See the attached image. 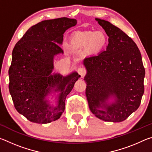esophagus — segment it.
I'll list each match as a JSON object with an SVG mask.
<instances>
[{"label":"esophagus","instance_id":"obj_1","mask_svg":"<svg viewBox=\"0 0 152 152\" xmlns=\"http://www.w3.org/2000/svg\"><path fill=\"white\" fill-rule=\"evenodd\" d=\"M78 74L80 75L82 77L84 76L85 75L86 73V68H84V67L82 66V67H79L78 69Z\"/></svg>","mask_w":152,"mask_h":152}]
</instances>
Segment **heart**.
<instances>
[{"mask_svg":"<svg viewBox=\"0 0 152 152\" xmlns=\"http://www.w3.org/2000/svg\"><path fill=\"white\" fill-rule=\"evenodd\" d=\"M77 42L82 45L91 44V48L95 50L101 49L104 44V36L96 32H84L77 37Z\"/></svg>","mask_w":152,"mask_h":152,"instance_id":"b5f03b06","label":"heart"}]
</instances>
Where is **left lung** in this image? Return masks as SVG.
<instances>
[{"label":"left lung","mask_w":152,"mask_h":152,"mask_svg":"<svg viewBox=\"0 0 152 152\" xmlns=\"http://www.w3.org/2000/svg\"><path fill=\"white\" fill-rule=\"evenodd\" d=\"M109 36L104 51L85 58L86 95L89 109L104 121L121 122L140 107L145 77L141 55L137 45L119 28L96 19ZM113 96L115 101H107Z\"/></svg>","instance_id":"8db88e82"}]
</instances>
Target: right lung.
I'll list each match as a JSON object with an SVG mask.
<instances>
[{"instance_id": "add662e5", "label": "right lung", "mask_w": 152, "mask_h": 152, "mask_svg": "<svg viewBox=\"0 0 152 152\" xmlns=\"http://www.w3.org/2000/svg\"><path fill=\"white\" fill-rule=\"evenodd\" d=\"M76 19L67 17L45 20L30 27L12 50L9 88L16 110L30 121L48 123L58 119L65 109L66 96L80 75H51L53 57L63 53L64 33L75 26ZM60 91L58 106L45 100L51 89Z\"/></svg>"}]
</instances>
